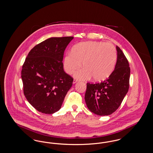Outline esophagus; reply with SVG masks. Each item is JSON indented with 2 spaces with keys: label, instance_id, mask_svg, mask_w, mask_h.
I'll return each instance as SVG.
<instances>
[{
  "label": "esophagus",
  "instance_id": "obj_1",
  "mask_svg": "<svg viewBox=\"0 0 153 153\" xmlns=\"http://www.w3.org/2000/svg\"><path fill=\"white\" fill-rule=\"evenodd\" d=\"M77 82V80H76V79H74L73 80V84H75L76 82Z\"/></svg>",
  "mask_w": 153,
  "mask_h": 153
}]
</instances>
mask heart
<instances>
[{
  "label": "heart",
  "instance_id": "b5f03b06",
  "mask_svg": "<svg viewBox=\"0 0 153 153\" xmlns=\"http://www.w3.org/2000/svg\"><path fill=\"white\" fill-rule=\"evenodd\" d=\"M117 60L115 46L110 42L87 41L76 45L71 53H67L64 59L66 72L72 74L81 66L75 77L80 80L102 81L109 77L113 72Z\"/></svg>",
  "mask_w": 153,
  "mask_h": 153
}]
</instances>
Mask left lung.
<instances>
[{"label":"left lung","mask_w":153,"mask_h":153,"mask_svg":"<svg viewBox=\"0 0 153 153\" xmlns=\"http://www.w3.org/2000/svg\"><path fill=\"white\" fill-rule=\"evenodd\" d=\"M114 71L100 83H87L85 100L88 108L100 116L109 115L120 105L129 89L130 68L122 51L117 46Z\"/></svg>","instance_id":"1"}]
</instances>
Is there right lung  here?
I'll return each instance as SVG.
<instances>
[{
	"label": "right lung",
	"instance_id": "obj_1",
	"mask_svg": "<svg viewBox=\"0 0 153 153\" xmlns=\"http://www.w3.org/2000/svg\"><path fill=\"white\" fill-rule=\"evenodd\" d=\"M73 36L52 37L30 51L21 71L23 93L37 111L52 114L61 108L73 79L64 71L62 60Z\"/></svg>",
	"mask_w": 153,
	"mask_h": 153
}]
</instances>
